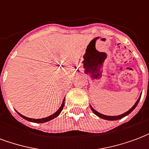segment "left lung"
<instances>
[{
    "mask_svg": "<svg viewBox=\"0 0 149 149\" xmlns=\"http://www.w3.org/2000/svg\"><path fill=\"white\" fill-rule=\"evenodd\" d=\"M141 95L140 96V97L138 98V100L136 101V103H135L134 105L130 109L128 110V111H127L126 112H125V113L121 114V115H119V116H106V115H104V114H101V113H100V112H98L97 111H96V110L94 109L91 106V105H90V108H91V109H92V111L93 112L94 114H96V115H97V116H99L100 118H102V119H104V120H120V119H121V118H123V117L126 116H128L129 113H131V112L135 109V108L136 107V105L138 104V103H139V101H140V99H141Z\"/></svg>",
    "mask_w": 149,
    "mask_h": 149,
    "instance_id": "8db88e82",
    "label": "left lung"
}]
</instances>
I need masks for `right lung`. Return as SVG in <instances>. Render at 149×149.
Masks as SVG:
<instances>
[{"label": "right lung", "instance_id": "1", "mask_svg": "<svg viewBox=\"0 0 149 149\" xmlns=\"http://www.w3.org/2000/svg\"><path fill=\"white\" fill-rule=\"evenodd\" d=\"M65 98L64 99V100L62 101V104L61 105V107H60V109H59L56 112H55V113H53L52 115L49 116H47V117H45V118H41V119H33V118H29V117H26V116H24L21 115V113H19V112L17 111V112L18 113V115H20L22 117V118H24V120H28V121H30V122H34V123H45V122H48L49 121V120H52V119L56 118V116H58L59 115H60V113L61 112L62 109H63V108H64V106H65Z\"/></svg>", "mask_w": 149, "mask_h": 149}]
</instances>
